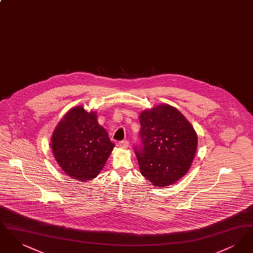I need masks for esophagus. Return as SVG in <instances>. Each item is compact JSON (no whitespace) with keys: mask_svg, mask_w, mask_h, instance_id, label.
Returning a JSON list of instances; mask_svg holds the SVG:
<instances>
[{"mask_svg":"<svg viewBox=\"0 0 253 253\" xmlns=\"http://www.w3.org/2000/svg\"><path fill=\"white\" fill-rule=\"evenodd\" d=\"M119 146L121 148H128L129 147V141L128 140H122L121 142H119Z\"/></svg>","mask_w":253,"mask_h":253,"instance_id":"34e87169","label":"esophagus"}]
</instances>
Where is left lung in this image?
Returning <instances> with one entry per match:
<instances>
[{"instance_id":"8db88e82","label":"left lung","mask_w":253,"mask_h":253,"mask_svg":"<svg viewBox=\"0 0 253 253\" xmlns=\"http://www.w3.org/2000/svg\"><path fill=\"white\" fill-rule=\"evenodd\" d=\"M142 148L135 150L141 174L152 185L165 188L191 168L197 150V133L177 109L159 104L139 116Z\"/></svg>"}]
</instances>
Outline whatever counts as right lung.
I'll return each instance as SVG.
<instances>
[{
  "instance_id": "1",
  "label": "right lung",
  "mask_w": 253,
  "mask_h": 253,
  "mask_svg": "<svg viewBox=\"0 0 253 253\" xmlns=\"http://www.w3.org/2000/svg\"><path fill=\"white\" fill-rule=\"evenodd\" d=\"M115 144L98 124L96 111L84 106L70 109L56 126L51 137L54 157L62 171L72 179L96 178Z\"/></svg>"
}]
</instances>
